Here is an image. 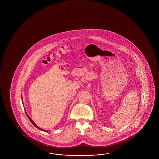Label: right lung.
I'll use <instances>...</instances> for the list:
<instances>
[{"label":"right lung","instance_id":"add662e5","mask_svg":"<svg viewBox=\"0 0 159 159\" xmlns=\"http://www.w3.org/2000/svg\"><path fill=\"white\" fill-rule=\"evenodd\" d=\"M25 114H26V115H27V117H28V118H29V120H30V121L31 122V123H32V124H33V125H34V126H35V127H36V128H37L39 129V130H43V131H45V130H43V129H42L40 128H39V127H38V126H37V125H36V124H35V123H34V121H33V120H32V119H31L30 117H29V116H28V114H27V113H26V111H25Z\"/></svg>","mask_w":159,"mask_h":159}]
</instances>
